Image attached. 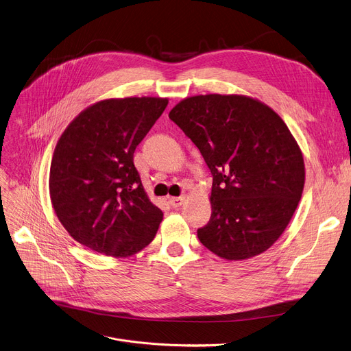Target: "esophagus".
I'll use <instances>...</instances> for the list:
<instances>
[{"instance_id": "esophagus-1", "label": "esophagus", "mask_w": 351, "mask_h": 351, "mask_svg": "<svg viewBox=\"0 0 351 351\" xmlns=\"http://www.w3.org/2000/svg\"><path fill=\"white\" fill-rule=\"evenodd\" d=\"M183 202H184V197H183V196L171 197V199H169V204H171L172 207H179V206L183 204Z\"/></svg>"}]
</instances>
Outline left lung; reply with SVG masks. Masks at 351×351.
I'll return each mask as SVG.
<instances>
[{
    "mask_svg": "<svg viewBox=\"0 0 351 351\" xmlns=\"http://www.w3.org/2000/svg\"><path fill=\"white\" fill-rule=\"evenodd\" d=\"M169 119L199 148L213 176L212 217L200 243L226 260L268 250L291 221L305 184L302 152L274 110L245 96L182 100Z\"/></svg>",
    "mask_w": 351,
    "mask_h": 351,
    "instance_id": "obj_1",
    "label": "left lung"
}]
</instances>
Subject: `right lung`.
I'll return each instance as SVG.
<instances>
[{"instance_id":"1","label":"right lung","mask_w":351,"mask_h":351,"mask_svg":"<svg viewBox=\"0 0 351 351\" xmlns=\"http://www.w3.org/2000/svg\"><path fill=\"white\" fill-rule=\"evenodd\" d=\"M167 106L155 97L103 100L62 134L49 192L58 219L82 245L128 256L154 240L163 213L144 191L134 152Z\"/></svg>"}]
</instances>
